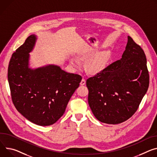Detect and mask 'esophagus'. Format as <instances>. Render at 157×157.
<instances>
[{"instance_id":"obj_1","label":"esophagus","mask_w":157,"mask_h":157,"mask_svg":"<svg viewBox=\"0 0 157 157\" xmlns=\"http://www.w3.org/2000/svg\"><path fill=\"white\" fill-rule=\"evenodd\" d=\"M85 84H86V80H85L84 79H82L80 82V84L81 85V86H83V85H84Z\"/></svg>"}]
</instances>
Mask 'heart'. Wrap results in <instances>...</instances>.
<instances>
[{
  "instance_id": "heart-1",
  "label": "heart",
  "mask_w": 157,
  "mask_h": 157,
  "mask_svg": "<svg viewBox=\"0 0 157 157\" xmlns=\"http://www.w3.org/2000/svg\"><path fill=\"white\" fill-rule=\"evenodd\" d=\"M93 54V51H90L81 54L80 58L82 59H90L87 62L88 70L91 74H98L106 68L109 59L110 52L108 50H103L98 52L92 57ZM70 63L76 67L80 66L79 61L75 57L70 58Z\"/></svg>"
}]
</instances>
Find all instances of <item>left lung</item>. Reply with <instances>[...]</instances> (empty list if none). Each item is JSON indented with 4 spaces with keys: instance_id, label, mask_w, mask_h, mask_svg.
Masks as SVG:
<instances>
[{
    "instance_id": "1",
    "label": "left lung",
    "mask_w": 157,
    "mask_h": 157,
    "mask_svg": "<svg viewBox=\"0 0 157 157\" xmlns=\"http://www.w3.org/2000/svg\"><path fill=\"white\" fill-rule=\"evenodd\" d=\"M88 103L94 117L104 123L125 121L137 110L149 86L144 51L132 38L121 58L87 79Z\"/></svg>"
}]
</instances>
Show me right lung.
I'll list each match as a JSON object with an SVG mask.
<instances>
[{"mask_svg":"<svg viewBox=\"0 0 157 157\" xmlns=\"http://www.w3.org/2000/svg\"><path fill=\"white\" fill-rule=\"evenodd\" d=\"M37 39L34 34L29 36L13 53L8 67V81L17 110L34 124L49 126L63 115L82 77L54 64L31 68L29 53Z\"/></svg>","mask_w":157,"mask_h":157,"instance_id":"right-lung-1","label":"right lung"}]
</instances>
